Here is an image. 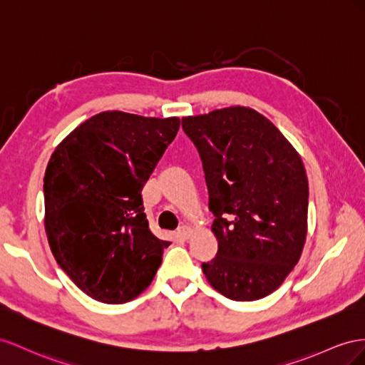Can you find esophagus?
<instances>
[{
	"label": "esophagus",
	"instance_id": "34e87169",
	"mask_svg": "<svg viewBox=\"0 0 365 365\" xmlns=\"http://www.w3.org/2000/svg\"><path fill=\"white\" fill-rule=\"evenodd\" d=\"M192 234V229L190 226H180L179 229H177V235H179L180 238H183V240H186V238H190Z\"/></svg>",
	"mask_w": 365,
	"mask_h": 365
}]
</instances>
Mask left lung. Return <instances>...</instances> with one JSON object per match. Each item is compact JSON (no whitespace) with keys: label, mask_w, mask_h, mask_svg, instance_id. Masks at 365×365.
<instances>
[{"label":"left lung","mask_w":365,"mask_h":365,"mask_svg":"<svg viewBox=\"0 0 365 365\" xmlns=\"http://www.w3.org/2000/svg\"><path fill=\"white\" fill-rule=\"evenodd\" d=\"M199 151L218 251L202 269L234 301L277 290L298 263L307 234L304 165L275 125L252 108L183 118Z\"/></svg>","instance_id":"1"}]
</instances>
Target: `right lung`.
Returning a JSON list of instances; mask_svg holds the SVG:
<instances>
[{"label":"right lung","instance_id":"obj_1","mask_svg":"<svg viewBox=\"0 0 365 365\" xmlns=\"http://www.w3.org/2000/svg\"><path fill=\"white\" fill-rule=\"evenodd\" d=\"M179 118L103 111L71 131L44 175L46 232L61 269L82 292L123 304L150 286L163 249L142 190L179 131Z\"/></svg>","mask_w":365,"mask_h":365}]
</instances>
